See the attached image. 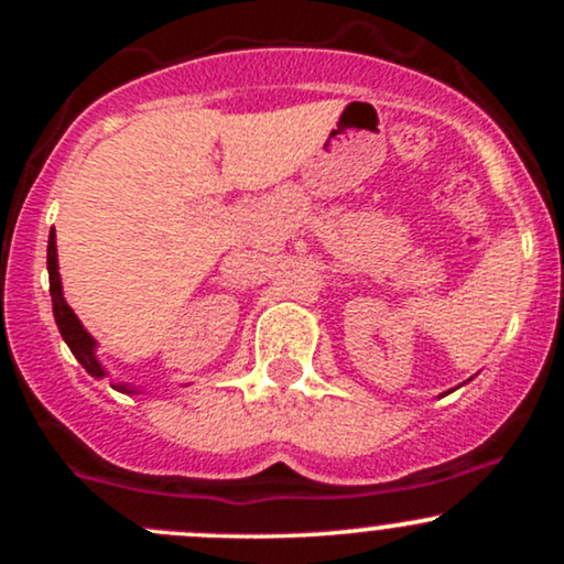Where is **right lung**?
Returning a JSON list of instances; mask_svg holds the SVG:
<instances>
[{
  "instance_id": "right-lung-1",
  "label": "right lung",
  "mask_w": 564,
  "mask_h": 564,
  "mask_svg": "<svg viewBox=\"0 0 564 564\" xmlns=\"http://www.w3.org/2000/svg\"><path fill=\"white\" fill-rule=\"evenodd\" d=\"M47 270H50V294H53V313H55V323L57 328H61L63 339H66V345L70 347V352L76 355V360L87 368L93 377H106V371H102V366L97 364L95 358V339L84 332V326L79 323V318L74 315V310L68 307V302L63 300V286H61V273H57V246H55V230L53 236H50V243H47ZM113 390L119 392H127L129 387L127 384H113Z\"/></svg>"
}]
</instances>
